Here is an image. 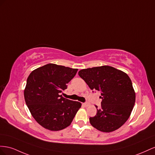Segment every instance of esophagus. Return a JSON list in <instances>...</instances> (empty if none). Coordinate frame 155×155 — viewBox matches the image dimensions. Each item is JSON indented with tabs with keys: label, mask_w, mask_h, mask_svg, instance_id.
<instances>
[{
	"label": "esophagus",
	"mask_w": 155,
	"mask_h": 155,
	"mask_svg": "<svg viewBox=\"0 0 155 155\" xmlns=\"http://www.w3.org/2000/svg\"><path fill=\"white\" fill-rule=\"evenodd\" d=\"M84 106H85V107H88V106H90V103H84L83 104Z\"/></svg>",
	"instance_id": "1"
}]
</instances>
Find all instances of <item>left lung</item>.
Instances as JSON below:
<instances>
[{
    "label": "left lung",
    "instance_id": "obj_1",
    "mask_svg": "<svg viewBox=\"0 0 155 155\" xmlns=\"http://www.w3.org/2000/svg\"><path fill=\"white\" fill-rule=\"evenodd\" d=\"M78 75L91 90L101 92V107L94 117H90V124L104 132L120 128L129 118L136 100V93L127 74L103 65L82 69Z\"/></svg>",
    "mask_w": 155,
    "mask_h": 155
}]
</instances>
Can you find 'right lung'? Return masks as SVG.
I'll return each instance as SVG.
<instances>
[{
  "label": "right lung",
  "mask_w": 155,
  "mask_h": 155,
  "mask_svg": "<svg viewBox=\"0 0 155 155\" xmlns=\"http://www.w3.org/2000/svg\"><path fill=\"white\" fill-rule=\"evenodd\" d=\"M77 71L48 64L28 76L24 90L25 102L35 120L45 129L58 131L68 127L81 107V103L60 95Z\"/></svg>",
  "instance_id": "right-lung-1"
}]
</instances>
